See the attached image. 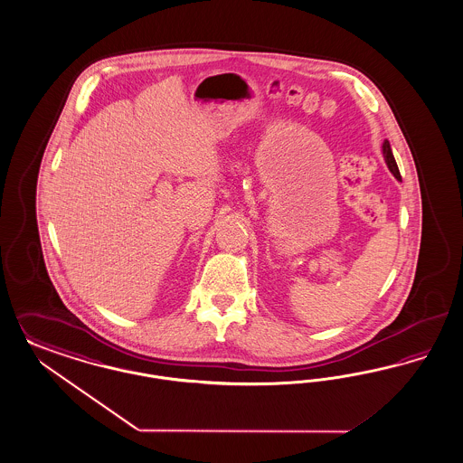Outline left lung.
I'll return each instance as SVG.
<instances>
[{
  "label": "left lung",
  "instance_id": "obj_1",
  "mask_svg": "<svg viewBox=\"0 0 463 463\" xmlns=\"http://www.w3.org/2000/svg\"><path fill=\"white\" fill-rule=\"evenodd\" d=\"M383 150V157H384V162H386V165H388V169H390V173L395 175L399 181H402V175H400L399 165H397V162H395V157H393V154H392V146H390V142L388 140H384L382 145Z\"/></svg>",
  "mask_w": 463,
  "mask_h": 463
}]
</instances>
